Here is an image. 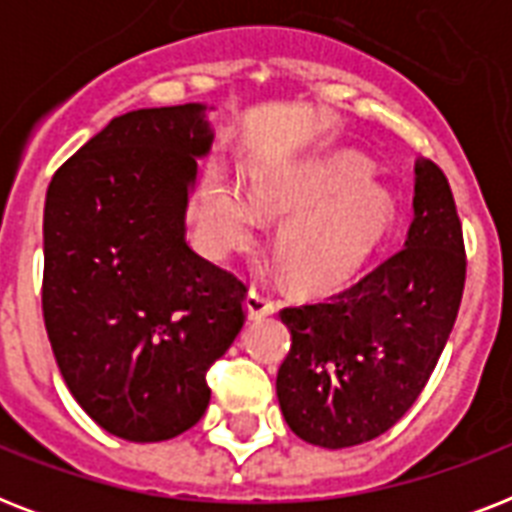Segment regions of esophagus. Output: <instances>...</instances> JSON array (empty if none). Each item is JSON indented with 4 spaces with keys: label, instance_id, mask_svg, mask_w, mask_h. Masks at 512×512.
<instances>
[{
    "label": "esophagus",
    "instance_id": "34e87169",
    "mask_svg": "<svg viewBox=\"0 0 512 512\" xmlns=\"http://www.w3.org/2000/svg\"><path fill=\"white\" fill-rule=\"evenodd\" d=\"M247 313L249 319H265V316H271L273 313V300L268 292H263V289L252 287L247 292Z\"/></svg>",
    "mask_w": 512,
    "mask_h": 512
}]
</instances>
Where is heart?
<instances>
[{
	"label": "heart",
	"instance_id": "heart-1",
	"mask_svg": "<svg viewBox=\"0 0 512 512\" xmlns=\"http://www.w3.org/2000/svg\"><path fill=\"white\" fill-rule=\"evenodd\" d=\"M369 164L358 154H335L295 170L268 172L252 185L255 205L223 177H209L201 215L217 249L247 247L260 213L284 217L276 252L297 287L332 289L358 265L390 215L388 193L366 180Z\"/></svg>",
	"mask_w": 512,
	"mask_h": 512
}]
</instances>
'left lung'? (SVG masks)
Instances as JSON below:
<instances>
[{
	"mask_svg": "<svg viewBox=\"0 0 512 512\" xmlns=\"http://www.w3.org/2000/svg\"><path fill=\"white\" fill-rule=\"evenodd\" d=\"M414 220L372 271L319 303L281 308L292 345L276 396L295 436L345 449L404 417L436 369L465 289V241L438 164L414 167Z\"/></svg>",
	"mask_w": 512,
	"mask_h": 512,
	"instance_id": "8db88e82",
	"label": "left lung"
}]
</instances>
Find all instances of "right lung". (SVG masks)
Wrapping results in <instances>:
<instances>
[{
    "label": "right lung",
    "mask_w": 512,
    "mask_h": 512,
    "mask_svg": "<svg viewBox=\"0 0 512 512\" xmlns=\"http://www.w3.org/2000/svg\"><path fill=\"white\" fill-rule=\"evenodd\" d=\"M204 106L111 119L44 201L42 313L71 396L100 428L167 441L207 412V372L244 327L247 287L185 244Z\"/></svg>",
    "instance_id": "obj_1"
}]
</instances>
